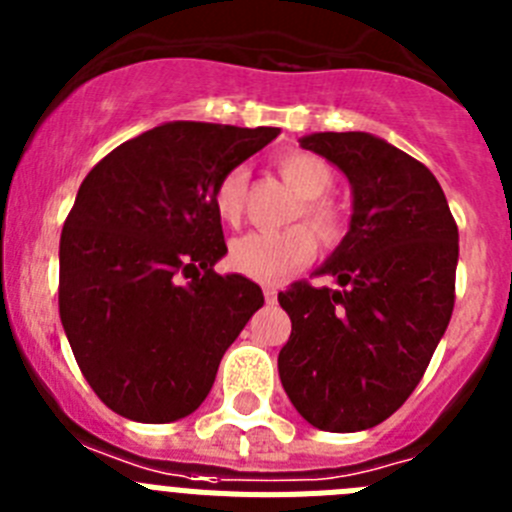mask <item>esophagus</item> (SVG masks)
I'll return each mask as SVG.
<instances>
[{
    "label": "esophagus",
    "mask_w": 512,
    "mask_h": 512,
    "mask_svg": "<svg viewBox=\"0 0 512 512\" xmlns=\"http://www.w3.org/2000/svg\"><path fill=\"white\" fill-rule=\"evenodd\" d=\"M264 300H266V305H274V302H277V289L264 287Z\"/></svg>",
    "instance_id": "obj_1"
}]
</instances>
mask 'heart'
Instances as JSON below:
<instances>
[{"label":"heart","instance_id":"1","mask_svg":"<svg viewBox=\"0 0 512 512\" xmlns=\"http://www.w3.org/2000/svg\"><path fill=\"white\" fill-rule=\"evenodd\" d=\"M277 171L284 182L300 194L295 220L305 217L325 243L338 241L343 230V215L336 202L325 197L333 187V169L315 153L289 151L277 158ZM212 202L223 223H241L243 207H246V171L230 169L228 174H223L212 194ZM309 229L306 225H292L284 230H256L243 238H235L228 253L230 266L253 282H282L315 256L318 241L311 233L313 229Z\"/></svg>","mask_w":512,"mask_h":512}]
</instances>
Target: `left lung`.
<instances>
[{
	"mask_svg": "<svg viewBox=\"0 0 512 512\" xmlns=\"http://www.w3.org/2000/svg\"><path fill=\"white\" fill-rule=\"evenodd\" d=\"M348 176L351 230L315 274L279 292L292 336L279 377L297 413L330 433L374 428L413 395L454 312L459 228L436 176L369 133L300 140Z\"/></svg>",
	"mask_w": 512,
	"mask_h": 512,
	"instance_id": "left-lung-1",
	"label": "left lung"
}]
</instances>
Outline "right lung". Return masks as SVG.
Returning <instances> with one entry per match:
<instances>
[{"mask_svg":"<svg viewBox=\"0 0 512 512\" xmlns=\"http://www.w3.org/2000/svg\"><path fill=\"white\" fill-rule=\"evenodd\" d=\"M277 135L166 122L125 140L81 182L61 233L58 312L84 379L122 418L194 413L264 305L259 284L212 271L228 253L212 194Z\"/></svg>","mask_w":512,"mask_h":512,"instance_id":"right-lung-1","label":"right lung"}]
</instances>
